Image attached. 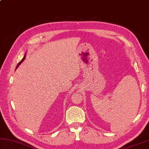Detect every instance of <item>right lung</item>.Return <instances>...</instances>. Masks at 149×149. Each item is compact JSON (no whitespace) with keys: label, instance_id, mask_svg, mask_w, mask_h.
<instances>
[{"label":"right lung","instance_id":"obj_1","mask_svg":"<svg viewBox=\"0 0 149 149\" xmlns=\"http://www.w3.org/2000/svg\"><path fill=\"white\" fill-rule=\"evenodd\" d=\"M26 54H25V55H24V58H23V59H22L21 60V61H20V62H19L18 63V65H17V67H16V68H17L18 67V66H19V65H20L21 64V63H22V62H23V61H24V60L25 59V58H26Z\"/></svg>","mask_w":149,"mask_h":149}]
</instances>
